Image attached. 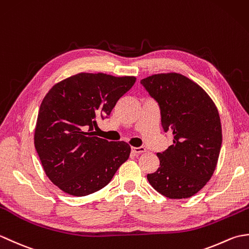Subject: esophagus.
<instances>
[{
	"mask_svg": "<svg viewBox=\"0 0 249 249\" xmlns=\"http://www.w3.org/2000/svg\"><path fill=\"white\" fill-rule=\"evenodd\" d=\"M131 151H133V153H135V154H141V153H145L146 152V149L144 146H139V147H131Z\"/></svg>",
	"mask_w": 249,
	"mask_h": 249,
	"instance_id": "esophagus-1",
	"label": "esophagus"
}]
</instances>
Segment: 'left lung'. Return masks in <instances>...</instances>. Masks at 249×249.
<instances>
[{"instance_id": "obj_1", "label": "left lung", "mask_w": 249, "mask_h": 249, "mask_svg": "<svg viewBox=\"0 0 249 249\" xmlns=\"http://www.w3.org/2000/svg\"><path fill=\"white\" fill-rule=\"evenodd\" d=\"M141 84L160 106L163 130L173 135V143L157 153L160 168L147 181L167 198L192 197L217 165L223 141L218 110L202 88L181 73H157Z\"/></svg>"}]
</instances>
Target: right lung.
Wrapping results in <instances>:
<instances>
[{
	"label": "right lung",
	"instance_id": "right-lung-1",
	"mask_svg": "<svg viewBox=\"0 0 249 249\" xmlns=\"http://www.w3.org/2000/svg\"><path fill=\"white\" fill-rule=\"evenodd\" d=\"M135 77L80 72L54 84L41 102L34 144L50 181L63 192L82 197L104 188L130 146L98 138L97 119L110 115Z\"/></svg>",
	"mask_w": 249,
	"mask_h": 249
}]
</instances>
